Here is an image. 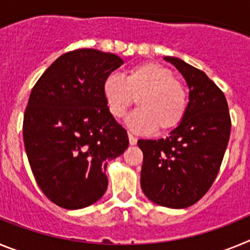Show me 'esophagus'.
I'll return each instance as SVG.
<instances>
[{
    "instance_id": "obj_1",
    "label": "esophagus",
    "mask_w": 250,
    "mask_h": 250,
    "mask_svg": "<svg viewBox=\"0 0 250 250\" xmlns=\"http://www.w3.org/2000/svg\"><path fill=\"white\" fill-rule=\"evenodd\" d=\"M129 143H130V145H135L136 143H138V139H136V136L132 135L131 132H129Z\"/></svg>"
}]
</instances>
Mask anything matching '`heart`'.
<instances>
[{
    "mask_svg": "<svg viewBox=\"0 0 250 250\" xmlns=\"http://www.w3.org/2000/svg\"><path fill=\"white\" fill-rule=\"evenodd\" d=\"M106 106L114 118H123L136 103L139 109L127 118L136 131L167 132L180 125L188 110V94L173 71L158 62H143L127 70L126 76L110 74L103 83Z\"/></svg>",
    "mask_w": 250,
    "mask_h": 250,
    "instance_id": "obj_1",
    "label": "heart"
}]
</instances>
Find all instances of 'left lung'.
<instances>
[{
	"label": "left lung",
	"mask_w": 250,
	"mask_h": 250,
	"mask_svg": "<svg viewBox=\"0 0 250 250\" xmlns=\"http://www.w3.org/2000/svg\"><path fill=\"white\" fill-rule=\"evenodd\" d=\"M189 86L184 119L165 139L139 140L140 184L161 207L183 209L205 195L219 173L230 136V115L222 90L202 71L178 57H164Z\"/></svg>",
	"instance_id": "8db88e82"
}]
</instances>
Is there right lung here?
<instances>
[{"label": "right lung", "mask_w": 250, "mask_h": 250, "mask_svg": "<svg viewBox=\"0 0 250 250\" xmlns=\"http://www.w3.org/2000/svg\"><path fill=\"white\" fill-rule=\"evenodd\" d=\"M124 63L114 54L79 48L61 55L31 91L23 141L37 184L52 203L81 209L107 189V160L129 146L107 110L103 83Z\"/></svg>", "instance_id": "1"}]
</instances>
